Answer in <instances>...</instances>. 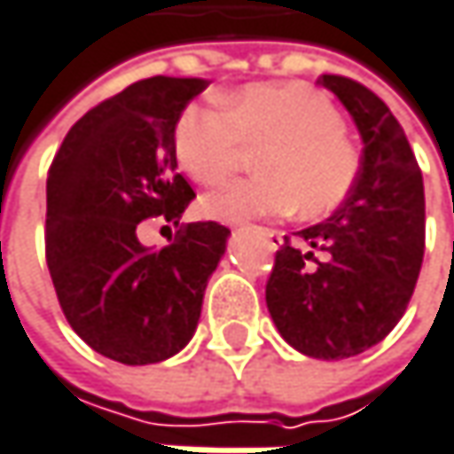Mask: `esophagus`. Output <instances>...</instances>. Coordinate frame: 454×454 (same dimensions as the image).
<instances>
[{
    "instance_id": "esophagus-1",
    "label": "esophagus",
    "mask_w": 454,
    "mask_h": 454,
    "mask_svg": "<svg viewBox=\"0 0 454 454\" xmlns=\"http://www.w3.org/2000/svg\"><path fill=\"white\" fill-rule=\"evenodd\" d=\"M262 239L270 244V249H278V244H283V231H275V228H260Z\"/></svg>"
}]
</instances>
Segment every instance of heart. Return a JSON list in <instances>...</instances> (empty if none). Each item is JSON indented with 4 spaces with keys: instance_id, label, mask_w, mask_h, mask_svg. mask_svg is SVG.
I'll use <instances>...</instances> for the list:
<instances>
[{
    "instance_id": "1",
    "label": "heart",
    "mask_w": 454,
    "mask_h": 454,
    "mask_svg": "<svg viewBox=\"0 0 454 454\" xmlns=\"http://www.w3.org/2000/svg\"><path fill=\"white\" fill-rule=\"evenodd\" d=\"M343 114L307 82H254L223 104H189L174 127V153L189 179L223 184L241 166L244 147H260L262 174L223 186L202 200L221 221L286 215L317 221L335 213L353 192L361 158L343 135Z\"/></svg>"
}]
</instances>
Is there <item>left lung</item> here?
I'll list each match as a JSON object with an SVG mask.
<instances>
[{
  "label": "left lung",
  "mask_w": 454,
  "mask_h": 454,
  "mask_svg": "<svg viewBox=\"0 0 454 454\" xmlns=\"http://www.w3.org/2000/svg\"><path fill=\"white\" fill-rule=\"evenodd\" d=\"M317 82L350 111L364 140L361 171L325 223L299 231L309 249L286 236L265 299L294 348L338 361L385 340L405 314L424 262L427 200L419 160L387 104L343 74Z\"/></svg>",
  "instance_id": "left-lung-1"
}]
</instances>
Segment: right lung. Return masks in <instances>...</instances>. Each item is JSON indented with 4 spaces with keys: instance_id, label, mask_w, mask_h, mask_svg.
<instances>
[{
    "instance_id": "1",
    "label": "right lung",
    "mask_w": 454,
    "mask_h": 454,
    "mask_svg": "<svg viewBox=\"0 0 454 454\" xmlns=\"http://www.w3.org/2000/svg\"><path fill=\"white\" fill-rule=\"evenodd\" d=\"M207 88L197 77H147L93 106L64 137L46 179V265L69 327L106 358L143 366L194 335L226 226L179 223L197 197L176 174L174 127ZM180 226L150 253L139 223Z\"/></svg>"
}]
</instances>
